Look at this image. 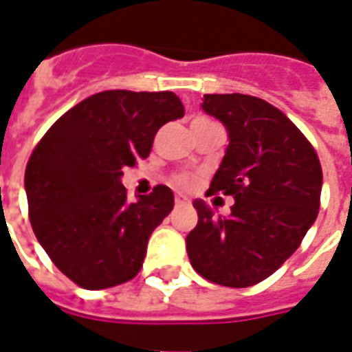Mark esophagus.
Instances as JSON below:
<instances>
[{
    "instance_id": "obj_1",
    "label": "esophagus",
    "mask_w": 352,
    "mask_h": 352,
    "mask_svg": "<svg viewBox=\"0 0 352 352\" xmlns=\"http://www.w3.org/2000/svg\"><path fill=\"white\" fill-rule=\"evenodd\" d=\"M174 202H176V206H184V204H189V199H187L186 195H176Z\"/></svg>"
}]
</instances>
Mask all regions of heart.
Returning <instances> with one entry per match:
<instances>
[{"label":"heart","mask_w":352,"mask_h":352,"mask_svg":"<svg viewBox=\"0 0 352 352\" xmlns=\"http://www.w3.org/2000/svg\"><path fill=\"white\" fill-rule=\"evenodd\" d=\"M174 182H176V186H179V187H189L191 184H193V179L189 178V176H178V178L174 179Z\"/></svg>","instance_id":"b5f03b06"}]
</instances>
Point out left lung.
<instances>
[{
    "instance_id": "8db88e82",
    "label": "left lung",
    "mask_w": 352,
    "mask_h": 352,
    "mask_svg": "<svg viewBox=\"0 0 352 352\" xmlns=\"http://www.w3.org/2000/svg\"><path fill=\"white\" fill-rule=\"evenodd\" d=\"M202 110L229 135L208 195H232L229 217L195 199L199 223L186 238L191 266L225 287L263 281L298 250L319 214L322 170L294 123L243 94L204 95Z\"/></svg>"
}]
</instances>
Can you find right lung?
Segmentation results:
<instances>
[{
	"instance_id": "1",
	"label": "right lung",
	"mask_w": 352,
	"mask_h": 352,
	"mask_svg": "<svg viewBox=\"0 0 352 352\" xmlns=\"http://www.w3.org/2000/svg\"><path fill=\"white\" fill-rule=\"evenodd\" d=\"M179 118L184 104L173 91L109 89L67 110L33 150L24 176L30 221L71 281L99 291L142 268L174 193L157 186L131 202L123 168L148 157L159 127Z\"/></svg>"
}]
</instances>
